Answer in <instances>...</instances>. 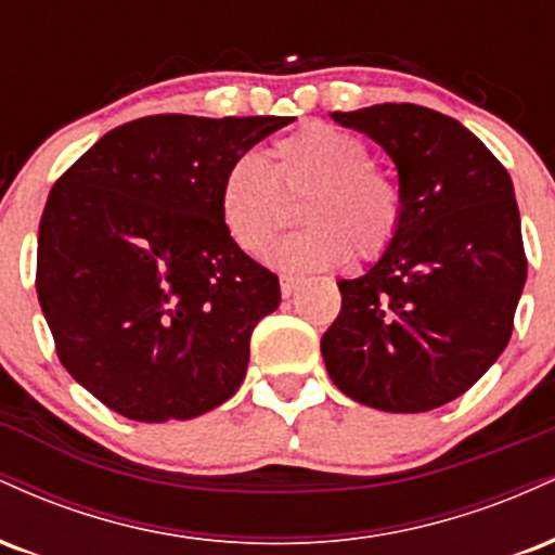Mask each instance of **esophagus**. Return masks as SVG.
<instances>
[{"label": "esophagus", "instance_id": "1", "mask_svg": "<svg viewBox=\"0 0 555 555\" xmlns=\"http://www.w3.org/2000/svg\"><path fill=\"white\" fill-rule=\"evenodd\" d=\"M279 284H282V295L289 297L292 292L297 289L299 284H302V279L299 276H292V273H282V279H279Z\"/></svg>", "mask_w": 555, "mask_h": 555}]
</instances>
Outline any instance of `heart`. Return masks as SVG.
<instances>
[{"label":"heart","instance_id":"1","mask_svg":"<svg viewBox=\"0 0 555 555\" xmlns=\"http://www.w3.org/2000/svg\"><path fill=\"white\" fill-rule=\"evenodd\" d=\"M302 195L308 224L273 247L284 271H321L354 253L375 260L397 240L404 219L399 184L373 164L367 143L328 122H308L271 143V164L256 154L229 162L219 182V216L234 245L263 256L284 224V198Z\"/></svg>","mask_w":555,"mask_h":555}]
</instances>
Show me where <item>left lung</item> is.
<instances>
[{"label":"left lung","mask_w":555,"mask_h":555,"mask_svg":"<svg viewBox=\"0 0 555 555\" xmlns=\"http://www.w3.org/2000/svg\"><path fill=\"white\" fill-rule=\"evenodd\" d=\"M331 117L391 156L404 219L371 271L339 282L341 310L321 339L326 371L365 406L436 410L512 339L527 279L512 177L467 127L425 106Z\"/></svg>","instance_id":"left-lung-1"}]
</instances>
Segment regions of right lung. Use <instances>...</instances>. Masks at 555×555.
Wrapping results in <instances>:
<instances>
[{
    "label": "right lung",
    "instance_id": "1",
    "mask_svg": "<svg viewBox=\"0 0 555 555\" xmlns=\"http://www.w3.org/2000/svg\"><path fill=\"white\" fill-rule=\"evenodd\" d=\"M292 119H132L54 182L38 224V302L56 358L109 410L190 420L240 388L253 328L282 289L227 234L219 182Z\"/></svg>",
    "mask_w": 555,
    "mask_h": 555
}]
</instances>
